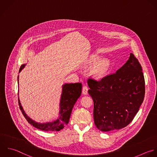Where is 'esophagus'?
Wrapping results in <instances>:
<instances>
[{
	"label": "esophagus",
	"instance_id": "esophagus-1",
	"mask_svg": "<svg viewBox=\"0 0 157 157\" xmlns=\"http://www.w3.org/2000/svg\"><path fill=\"white\" fill-rule=\"evenodd\" d=\"M82 92L84 95H87L88 94V88L87 86H83L82 89Z\"/></svg>",
	"mask_w": 157,
	"mask_h": 157
}]
</instances>
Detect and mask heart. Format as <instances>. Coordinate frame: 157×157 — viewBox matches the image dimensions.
<instances>
[{
  "label": "heart",
  "instance_id": "obj_1",
  "mask_svg": "<svg viewBox=\"0 0 157 157\" xmlns=\"http://www.w3.org/2000/svg\"><path fill=\"white\" fill-rule=\"evenodd\" d=\"M99 58L97 54H92L87 61L86 65L92 67L90 70V74L96 79L103 78L110 67V60L108 58H103L96 62Z\"/></svg>",
  "mask_w": 157,
  "mask_h": 157
}]
</instances>
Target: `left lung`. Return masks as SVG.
Returning a JSON list of instances; mask_svg holds the SVG:
<instances>
[{"instance_id":"8db88e82","label":"left lung","mask_w":157,"mask_h":157,"mask_svg":"<svg viewBox=\"0 0 157 157\" xmlns=\"http://www.w3.org/2000/svg\"><path fill=\"white\" fill-rule=\"evenodd\" d=\"M88 92L94 101V119L102 132L119 130L134 119L143 102L145 80L133 54L116 73L97 81L89 78Z\"/></svg>"}]
</instances>
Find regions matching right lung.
Segmentation results:
<instances>
[{
  "label": "right lung",
  "mask_w": 157,
  "mask_h": 157,
  "mask_svg": "<svg viewBox=\"0 0 157 157\" xmlns=\"http://www.w3.org/2000/svg\"><path fill=\"white\" fill-rule=\"evenodd\" d=\"M25 65V64L21 65L19 72H21ZM17 81H19V76L17 77ZM81 90L82 84L80 82L65 84L62 86V92L60 101L59 117L56 121L52 122L41 124L30 119L24 113L18 98L19 108L27 121L34 127L45 132H58L63 129L68 124L72 109L77 100L81 96Z\"/></svg>",
  "instance_id": "add662e5"
}]
</instances>
